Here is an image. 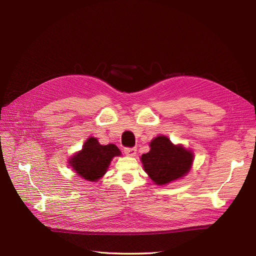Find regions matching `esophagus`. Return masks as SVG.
<instances>
[{"label": "esophagus", "instance_id": "1", "mask_svg": "<svg viewBox=\"0 0 256 256\" xmlns=\"http://www.w3.org/2000/svg\"><path fill=\"white\" fill-rule=\"evenodd\" d=\"M124 154L128 156H135L137 154L136 148H124Z\"/></svg>", "mask_w": 256, "mask_h": 256}]
</instances>
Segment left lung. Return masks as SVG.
I'll return each instance as SVG.
<instances>
[{"label": "left lung", "instance_id": "left-lung-1", "mask_svg": "<svg viewBox=\"0 0 256 256\" xmlns=\"http://www.w3.org/2000/svg\"><path fill=\"white\" fill-rule=\"evenodd\" d=\"M150 150L142 154L144 171L158 186H164L180 180L190 172L194 152L182 144H173L170 139L160 135L150 143Z\"/></svg>", "mask_w": 256, "mask_h": 256}]
</instances>
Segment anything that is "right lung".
<instances>
[{
  "label": "right lung",
  "mask_w": 256,
  "mask_h": 256,
  "mask_svg": "<svg viewBox=\"0 0 256 256\" xmlns=\"http://www.w3.org/2000/svg\"><path fill=\"white\" fill-rule=\"evenodd\" d=\"M119 156L121 152L116 145H102L98 138L89 137L82 150L68 160V164L78 176L96 182L104 176L113 158Z\"/></svg>",
  "instance_id": "1"
}]
</instances>
